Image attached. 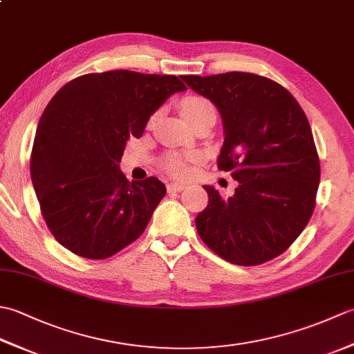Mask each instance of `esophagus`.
I'll list each match as a JSON object with an SVG mask.
<instances>
[{
  "label": "esophagus",
  "instance_id": "obj_1",
  "mask_svg": "<svg viewBox=\"0 0 354 354\" xmlns=\"http://www.w3.org/2000/svg\"><path fill=\"white\" fill-rule=\"evenodd\" d=\"M184 189H185V184H183V183H170L167 185L169 193H179V192H183Z\"/></svg>",
  "mask_w": 354,
  "mask_h": 354
}]
</instances>
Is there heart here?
Returning a JSON list of instances; mask_svg holds the SVG:
<instances>
[{
  "instance_id": "b5f03b06",
  "label": "heart",
  "mask_w": 354,
  "mask_h": 354,
  "mask_svg": "<svg viewBox=\"0 0 354 354\" xmlns=\"http://www.w3.org/2000/svg\"><path fill=\"white\" fill-rule=\"evenodd\" d=\"M181 114L187 122L192 123L193 120H196L202 115L207 114H216L214 104L207 100L205 97L202 95H189L181 102ZM194 160V156L189 155H179V153H170L164 160V169L167 170L173 176H185L187 171H189V162Z\"/></svg>"
}]
</instances>
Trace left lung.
Here are the masks:
<instances>
[{"instance_id":"obj_1","label":"left lung","mask_w":354,"mask_h":354,"mask_svg":"<svg viewBox=\"0 0 354 354\" xmlns=\"http://www.w3.org/2000/svg\"><path fill=\"white\" fill-rule=\"evenodd\" d=\"M183 80L219 109L225 140L217 167L239 183L228 199L204 185L208 205L196 217L201 239L234 265L275 259L310 221L319 185V158L304 111L288 89L252 73Z\"/></svg>"}]
</instances>
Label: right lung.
<instances>
[{
	"instance_id": "obj_1",
	"label": "right lung",
	"mask_w": 354,
	"mask_h": 354,
	"mask_svg": "<svg viewBox=\"0 0 354 354\" xmlns=\"http://www.w3.org/2000/svg\"><path fill=\"white\" fill-rule=\"evenodd\" d=\"M176 76L127 70L85 74L55 94L37 124L30 175L45 223L66 250L103 260L146 230L165 185L129 183L120 170L126 142L140 138L171 94Z\"/></svg>"
}]
</instances>
